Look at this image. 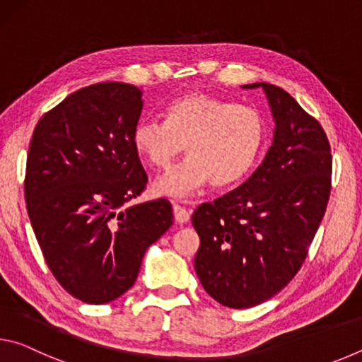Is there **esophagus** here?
Returning a JSON list of instances; mask_svg holds the SVG:
<instances>
[{"instance_id":"34e87169","label":"esophagus","mask_w":362,"mask_h":362,"mask_svg":"<svg viewBox=\"0 0 362 362\" xmlns=\"http://www.w3.org/2000/svg\"><path fill=\"white\" fill-rule=\"evenodd\" d=\"M174 218L177 223H187L189 220V212L185 209V207H182L179 204H174Z\"/></svg>"}]
</instances>
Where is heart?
Instances as JSON below:
<instances>
[{"label": "heart", "instance_id": "obj_1", "mask_svg": "<svg viewBox=\"0 0 362 362\" xmlns=\"http://www.w3.org/2000/svg\"><path fill=\"white\" fill-rule=\"evenodd\" d=\"M164 122L140 121L134 127V148L151 168L169 170L187 146V163L163 177L156 192L188 196L207 183L228 188L246 179L267 142L259 110L193 93L166 108Z\"/></svg>", "mask_w": 362, "mask_h": 362}]
</instances>
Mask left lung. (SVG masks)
I'll return each mask as SVG.
<instances>
[{"label": "left lung", "mask_w": 362, "mask_h": 362, "mask_svg": "<svg viewBox=\"0 0 362 362\" xmlns=\"http://www.w3.org/2000/svg\"><path fill=\"white\" fill-rule=\"evenodd\" d=\"M262 86L272 107L273 145L249 179L194 211V269L218 303L250 308L291 283L308 255L332 187L330 144L320 121L284 89Z\"/></svg>", "instance_id": "obj_1"}]
</instances>
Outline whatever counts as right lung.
Here are the masks:
<instances>
[{"instance_id": "right-lung-1", "label": "right lung", "mask_w": 362, "mask_h": 362, "mask_svg": "<svg viewBox=\"0 0 362 362\" xmlns=\"http://www.w3.org/2000/svg\"><path fill=\"white\" fill-rule=\"evenodd\" d=\"M142 105L132 84L88 86L42 115L30 142V222L54 278L84 303L129 291L145 250L174 223L164 198L124 207L148 180L132 144Z\"/></svg>"}]
</instances>
